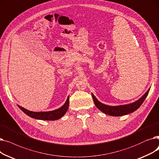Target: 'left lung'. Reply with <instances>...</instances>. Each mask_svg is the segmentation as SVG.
<instances>
[{"mask_svg":"<svg viewBox=\"0 0 159 159\" xmlns=\"http://www.w3.org/2000/svg\"><path fill=\"white\" fill-rule=\"evenodd\" d=\"M149 90L150 89H149L148 91L137 101H136L132 103L118 105V106H110V105H107L101 103L96 99V98L93 93L92 96L96 107L99 110H100L102 112L110 116H120L129 114V113H131L138 109L146 99V98L147 97L149 93Z\"/></svg>","mask_w":159,"mask_h":159,"instance_id":"obj_1","label":"left lung"}]
</instances>
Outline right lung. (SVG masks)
I'll return each instance as SVG.
<instances>
[{"label": "right lung", "instance_id": "obj_1", "mask_svg": "<svg viewBox=\"0 0 159 159\" xmlns=\"http://www.w3.org/2000/svg\"><path fill=\"white\" fill-rule=\"evenodd\" d=\"M69 106V96H68L66 101L62 107L60 108L47 112H34L28 111L24 107H22L18 105V107L23 111L26 115L37 120H56L61 118L67 111Z\"/></svg>", "mask_w": 159, "mask_h": 159}]
</instances>
